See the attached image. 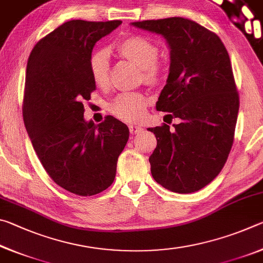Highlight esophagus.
Masks as SVG:
<instances>
[{"label": "esophagus", "mask_w": 263, "mask_h": 263, "mask_svg": "<svg viewBox=\"0 0 263 263\" xmlns=\"http://www.w3.org/2000/svg\"><path fill=\"white\" fill-rule=\"evenodd\" d=\"M128 128H130V132L132 133V135H139V133L142 131V128L140 126H137V125H130L128 126Z\"/></svg>", "instance_id": "34e87169"}]
</instances>
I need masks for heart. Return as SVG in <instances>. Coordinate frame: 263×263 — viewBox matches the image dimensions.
<instances>
[{"instance_id":"b5f03b06","label":"heart","mask_w":263,"mask_h":263,"mask_svg":"<svg viewBox=\"0 0 263 263\" xmlns=\"http://www.w3.org/2000/svg\"><path fill=\"white\" fill-rule=\"evenodd\" d=\"M119 55L135 62L142 69V77L148 83H157L162 77V65L157 60L159 48L148 38L142 35H130L117 44ZM89 70L96 86L105 87L110 78V54L101 48L89 58ZM147 99L140 92L124 91L111 101L110 112L124 122H137L144 116Z\"/></svg>"}]
</instances>
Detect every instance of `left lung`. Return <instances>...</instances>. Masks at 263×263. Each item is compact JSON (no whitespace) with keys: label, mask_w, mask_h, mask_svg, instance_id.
Here are the masks:
<instances>
[{"label":"left lung","mask_w":263,"mask_h":263,"mask_svg":"<svg viewBox=\"0 0 263 263\" xmlns=\"http://www.w3.org/2000/svg\"><path fill=\"white\" fill-rule=\"evenodd\" d=\"M131 25L166 39L171 66L157 110L181 119L174 131L147 128L158 141L151 173L173 193H195L219 174L233 144L239 95L229 53L216 33L182 17Z\"/></svg>","instance_id":"left-lung-1"}]
</instances>
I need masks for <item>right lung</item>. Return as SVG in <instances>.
<instances>
[{"label": "right lung", "instance_id": "1", "mask_svg": "<svg viewBox=\"0 0 263 263\" xmlns=\"http://www.w3.org/2000/svg\"><path fill=\"white\" fill-rule=\"evenodd\" d=\"M122 21L66 22L41 39L26 66L23 118L33 149L61 188L92 196L112 184L128 127L112 116L94 124L82 102L95 90L89 58Z\"/></svg>", "mask_w": 263, "mask_h": 263}]
</instances>
